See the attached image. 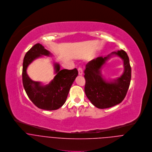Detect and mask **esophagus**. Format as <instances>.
Masks as SVG:
<instances>
[{"label":"esophagus","mask_w":152,"mask_h":152,"mask_svg":"<svg viewBox=\"0 0 152 152\" xmlns=\"http://www.w3.org/2000/svg\"><path fill=\"white\" fill-rule=\"evenodd\" d=\"M78 74H79L80 75H83V69H82L81 68H78Z\"/></svg>","instance_id":"esophagus-1"}]
</instances>
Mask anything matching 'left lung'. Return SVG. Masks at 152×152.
Listing matches in <instances>:
<instances>
[{"instance_id": "left-lung-1", "label": "left lung", "mask_w": 152, "mask_h": 152, "mask_svg": "<svg viewBox=\"0 0 152 152\" xmlns=\"http://www.w3.org/2000/svg\"><path fill=\"white\" fill-rule=\"evenodd\" d=\"M113 55L123 59L124 71L120 77L107 80L102 74V68ZM84 74V92L91 103L100 109L116 105L124 99L130 85L131 68L128 56L125 51L120 50L105 57H98L86 64Z\"/></svg>"}]
</instances>
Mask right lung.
Listing matches in <instances>:
<instances>
[{
    "label": "right lung",
    "instance_id": "right-lung-1",
    "mask_svg": "<svg viewBox=\"0 0 152 152\" xmlns=\"http://www.w3.org/2000/svg\"><path fill=\"white\" fill-rule=\"evenodd\" d=\"M52 54L40 44H37L25 54L23 63V84L26 92L31 101L39 108L45 110H55L61 107L66 102L71 87L78 75L76 68L72 70H60L59 64L54 62L53 80L48 84L35 81L27 74L28 66L35 59Z\"/></svg>",
    "mask_w": 152,
    "mask_h": 152
}]
</instances>
